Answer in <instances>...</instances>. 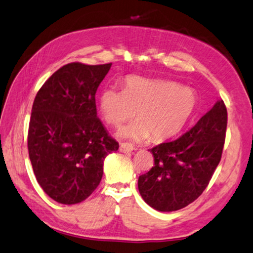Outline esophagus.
Returning a JSON list of instances; mask_svg holds the SVG:
<instances>
[{
  "label": "esophagus",
  "instance_id": "34e87169",
  "mask_svg": "<svg viewBox=\"0 0 253 253\" xmlns=\"http://www.w3.org/2000/svg\"><path fill=\"white\" fill-rule=\"evenodd\" d=\"M135 147L129 143H120L119 145V151L123 152V153H129V152L134 151Z\"/></svg>",
  "mask_w": 253,
  "mask_h": 253
}]
</instances>
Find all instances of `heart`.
<instances>
[{
	"label": "heart",
	"mask_w": 253,
	"mask_h": 253,
	"mask_svg": "<svg viewBox=\"0 0 253 253\" xmlns=\"http://www.w3.org/2000/svg\"><path fill=\"white\" fill-rule=\"evenodd\" d=\"M198 107L197 92L168 80L128 76L123 91L107 87L99 95V109L108 125L119 127L134 117L137 120L124 127L119 136L139 139L152 136L166 139L175 135L189 122Z\"/></svg>",
	"instance_id": "heart-1"
}]
</instances>
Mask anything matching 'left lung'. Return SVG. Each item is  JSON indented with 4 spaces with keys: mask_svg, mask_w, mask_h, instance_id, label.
<instances>
[{
    "mask_svg": "<svg viewBox=\"0 0 253 253\" xmlns=\"http://www.w3.org/2000/svg\"><path fill=\"white\" fill-rule=\"evenodd\" d=\"M226 126V107L218 100L181 137L151 148L154 167L138 178L139 194L147 205L173 211L195 202L222 158Z\"/></svg>",
    "mask_w": 253,
    "mask_h": 253,
    "instance_id": "1",
    "label": "left lung"
}]
</instances>
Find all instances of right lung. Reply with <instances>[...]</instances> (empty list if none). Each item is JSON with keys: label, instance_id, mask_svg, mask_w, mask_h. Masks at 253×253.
<instances>
[{"label": "right lung", "instance_id": "obj_1", "mask_svg": "<svg viewBox=\"0 0 253 253\" xmlns=\"http://www.w3.org/2000/svg\"><path fill=\"white\" fill-rule=\"evenodd\" d=\"M111 67L70 63L36 95L28 151L42 190L64 205L85 200L99 186L103 160L118 150L97 116L95 92Z\"/></svg>", "mask_w": 253, "mask_h": 253}]
</instances>
